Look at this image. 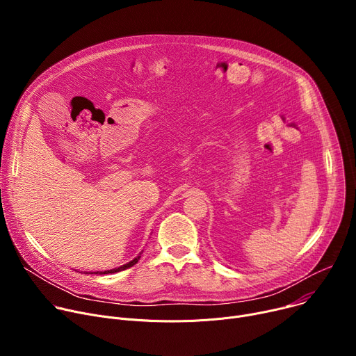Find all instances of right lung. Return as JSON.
Wrapping results in <instances>:
<instances>
[{
	"mask_svg": "<svg viewBox=\"0 0 356 356\" xmlns=\"http://www.w3.org/2000/svg\"><path fill=\"white\" fill-rule=\"evenodd\" d=\"M139 258H140V253H139V257H136L135 259H132L131 262H128V264H125V265H122V266H120V268H115V269H111V270H104V272H94V275H108V273H117V272L125 270V269H128V268H132L135 264H138ZM91 275H92V272H91Z\"/></svg>",
	"mask_w": 356,
	"mask_h": 356,
	"instance_id": "right-lung-1",
	"label": "right lung"
}]
</instances>
